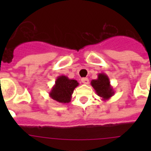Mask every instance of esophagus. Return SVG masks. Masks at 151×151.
<instances>
[{
    "instance_id": "obj_1",
    "label": "esophagus",
    "mask_w": 151,
    "mask_h": 151,
    "mask_svg": "<svg viewBox=\"0 0 151 151\" xmlns=\"http://www.w3.org/2000/svg\"><path fill=\"white\" fill-rule=\"evenodd\" d=\"M81 82L83 83V84H85V85H88V83H89V80L87 78H81Z\"/></svg>"
}]
</instances>
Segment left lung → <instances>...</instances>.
Segmentation results:
<instances>
[{
  "label": "left lung",
  "instance_id": "left-lung-1",
  "mask_svg": "<svg viewBox=\"0 0 151 151\" xmlns=\"http://www.w3.org/2000/svg\"><path fill=\"white\" fill-rule=\"evenodd\" d=\"M91 85L96 94L100 96L103 100H107L114 95V91L110 85V79L106 73H99L98 78L96 80H92Z\"/></svg>",
  "mask_w": 151,
  "mask_h": 151
}]
</instances>
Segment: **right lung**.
<instances>
[{
    "label": "right lung",
    "mask_w": 151,
    "mask_h": 151,
    "mask_svg": "<svg viewBox=\"0 0 151 151\" xmlns=\"http://www.w3.org/2000/svg\"><path fill=\"white\" fill-rule=\"evenodd\" d=\"M78 82L73 79H69L66 76L61 75L56 78L54 86L49 92V96L53 100L60 103L70 102L73 90L78 86Z\"/></svg>",
    "instance_id": "add662e5"
}]
</instances>
